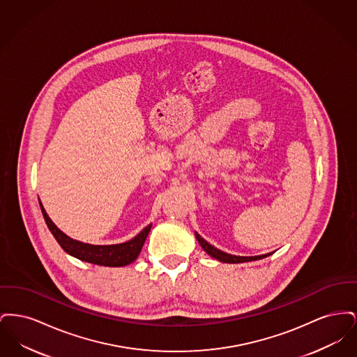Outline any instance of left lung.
I'll use <instances>...</instances> for the list:
<instances>
[{"mask_svg":"<svg viewBox=\"0 0 357 357\" xmlns=\"http://www.w3.org/2000/svg\"><path fill=\"white\" fill-rule=\"evenodd\" d=\"M195 237L198 239L199 245L202 246L204 252L208 255H211L213 258L225 262V264H241V262H249V261H257V259H261V258H265L269 255H255V257H239V255H227V253H223L221 250H218L217 248H214L213 245H210L207 241H204V238L201 237L199 234H195Z\"/></svg>","mask_w":357,"mask_h":357,"instance_id":"8db88e82","label":"left lung"}]
</instances>
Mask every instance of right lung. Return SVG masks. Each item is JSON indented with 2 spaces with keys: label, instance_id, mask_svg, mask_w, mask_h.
<instances>
[{
  "label": "right lung",
  "instance_id": "add662e5",
  "mask_svg": "<svg viewBox=\"0 0 357 357\" xmlns=\"http://www.w3.org/2000/svg\"><path fill=\"white\" fill-rule=\"evenodd\" d=\"M41 207V213L44 215V220L47 222L48 229L51 230L53 237L56 238V241L59 242V245L63 248L64 252H67L69 255L79 258L85 262L89 264H95V265H102V266H114V268H119V266H126L131 262H134L137 255L140 253L144 241L149 236L151 226L149 225L147 227H144L136 237L118 243V245H89V243H83L80 241L72 239L67 234H64L48 217L45 208L43 207V204L40 202Z\"/></svg>",
  "mask_w": 357,
  "mask_h": 357
}]
</instances>
